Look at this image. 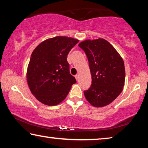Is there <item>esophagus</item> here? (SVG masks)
<instances>
[{
  "instance_id": "34e87169",
  "label": "esophagus",
  "mask_w": 148,
  "mask_h": 148,
  "mask_svg": "<svg viewBox=\"0 0 148 148\" xmlns=\"http://www.w3.org/2000/svg\"><path fill=\"white\" fill-rule=\"evenodd\" d=\"M75 77H76V79L77 80V81H78V79H79V75L76 74V76H75Z\"/></svg>"
}]
</instances>
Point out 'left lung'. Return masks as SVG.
I'll list each match as a JSON object with an SVG mask.
<instances>
[{"label": "left lung", "instance_id": "8db88e82", "mask_svg": "<svg viewBox=\"0 0 148 148\" xmlns=\"http://www.w3.org/2000/svg\"><path fill=\"white\" fill-rule=\"evenodd\" d=\"M88 59L92 82L84 91L87 101L95 107H103L114 101L125 85L123 60L116 49L103 38L86 40L79 44Z\"/></svg>", "mask_w": 148, "mask_h": 148}]
</instances>
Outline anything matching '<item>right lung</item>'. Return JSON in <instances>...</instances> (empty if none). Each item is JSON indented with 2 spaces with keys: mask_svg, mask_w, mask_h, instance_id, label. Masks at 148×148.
<instances>
[{
  "mask_svg": "<svg viewBox=\"0 0 148 148\" xmlns=\"http://www.w3.org/2000/svg\"><path fill=\"white\" fill-rule=\"evenodd\" d=\"M79 42L66 36H56L40 44L31 54L27 79L32 94L42 103L55 106L61 102L76 83L70 74L66 57Z\"/></svg>",
  "mask_w": 148,
  "mask_h": 148,
  "instance_id": "1",
  "label": "right lung"
}]
</instances>
